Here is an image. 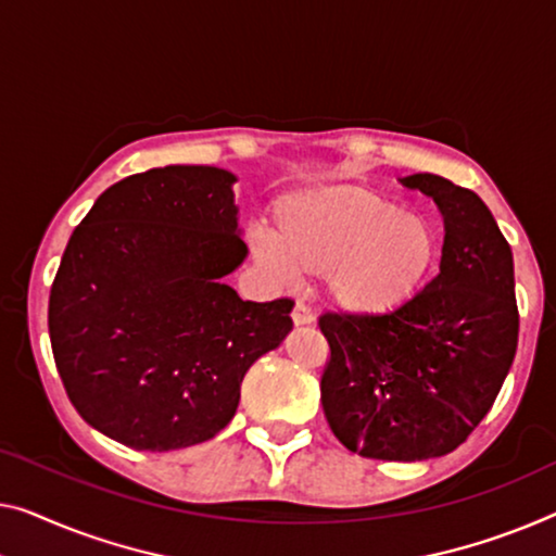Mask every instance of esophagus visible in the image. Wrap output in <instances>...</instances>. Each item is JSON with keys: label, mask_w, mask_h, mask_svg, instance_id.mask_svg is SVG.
Returning a JSON list of instances; mask_svg holds the SVG:
<instances>
[{"label": "esophagus", "mask_w": 556, "mask_h": 556, "mask_svg": "<svg viewBox=\"0 0 556 556\" xmlns=\"http://www.w3.org/2000/svg\"><path fill=\"white\" fill-rule=\"evenodd\" d=\"M292 319H294V325H312L314 314L304 302H296L294 309H292Z\"/></svg>", "instance_id": "obj_1"}]
</instances>
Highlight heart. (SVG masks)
I'll list each match as a JSON object with an SVG mask.
<instances>
[{
    "instance_id": "b5f03b06",
    "label": "heart",
    "mask_w": 556,
    "mask_h": 556,
    "mask_svg": "<svg viewBox=\"0 0 556 556\" xmlns=\"http://www.w3.org/2000/svg\"><path fill=\"white\" fill-rule=\"evenodd\" d=\"M275 243L264 254L279 275H325L339 306L384 314L417 292L439 250L432 222L402 212L392 199L362 185L314 187L281 199Z\"/></svg>"
}]
</instances>
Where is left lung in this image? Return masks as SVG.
I'll use <instances>...</instances> for the list:
<instances>
[{
	"mask_svg": "<svg viewBox=\"0 0 556 556\" xmlns=\"http://www.w3.org/2000/svg\"><path fill=\"white\" fill-rule=\"evenodd\" d=\"M404 185L444 214L439 275L392 312L317 321L329 344L327 425L350 452L384 462L457 450L492 409L519 337L515 262L486 204L439 174Z\"/></svg>",
	"mask_w": 556,
	"mask_h": 556,
	"instance_id": "1",
	"label": "left lung"
}]
</instances>
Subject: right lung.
Returning <instances> with one entry per match:
<instances>
[{"mask_svg":"<svg viewBox=\"0 0 556 556\" xmlns=\"http://www.w3.org/2000/svg\"><path fill=\"white\" fill-rule=\"evenodd\" d=\"M235 174L172 164L112 185L72 231L49 339L87 425L139 452L225 429L247 369L292 329L294 302H244L222 277L247 256Z\"/></svg>","mask_w":556,"mask_h":556,"instance_id":"obj_1","label":"right lung"}]
</instances>
